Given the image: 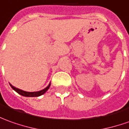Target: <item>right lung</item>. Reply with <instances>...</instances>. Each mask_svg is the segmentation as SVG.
Listing matches in <instances>:
<instances>
[{"label":"right lung","instance_id":"right-lung-1","mask_svg":"<svg viewBox=\"0 0 129 129\" xmlns=\"http://www.w3.org/2000/svg\"><path fill=\"white\" fill-rule=\"evenodd\" d=\"M10 85L11 86V87L13 88V90H15V91H16L18 94H21V95H22L24 97H39V96L44 94L46 92V91L48 90V89L49 88L51 84L49 83V85L46 87V88H44V90H40V91H38V92H25V91H23V90H20L18 88H16L15 87L13 86L11 84H10Z\"/></svg>","mask_w":129,"mask_h":129}]
</instances>
